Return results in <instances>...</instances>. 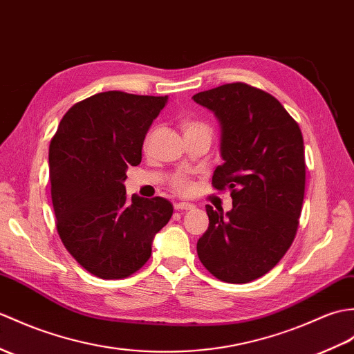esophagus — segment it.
<instances>
[{"label": "esophagus", "mask_w": 354, "mask_h": 354, "mask_svg": "<svg viewBox=\"0 0 354 354\" xmlns=\"http://www.w3.org/2000/svg\"><path fill=\"white\" fill-rule=\"evenodd\" d=\"M194 207L192 203H188V202H178V203H175V209H178V211H188V209H193Z\"/></svg>", "instance_id": "1"}]
</instances>
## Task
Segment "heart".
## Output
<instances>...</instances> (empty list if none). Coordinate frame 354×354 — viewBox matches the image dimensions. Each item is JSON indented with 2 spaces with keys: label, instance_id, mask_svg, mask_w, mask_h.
I'll return each mask as SVG.
<instances>
[{
  "label": "heart",
  "instance_id": "obj_1",
  "mask_svg": "<svg viewBox=\"0 0 354 354\" xmlns=\"http://www.w3.org/2000/svg\"><path fill=\"white\" fill-rule=\"evenodd\" d=\"M180 128H183V133H184V137H188V136H205L208 137L211 140V136H212V129L209 125H207L205 122H201V120H194V119H187L184 120L183 123H180ZM151 136L152 133L147 134L146 140H145V145L147 146V143H149L151 140ZM174 188L176 192L179 193H190L193 190V183L190 179H188L187 176H176L174 179Z\"/></svg>",
  "mask_w": 354,
  "mask_h": 354
}]
</instances>
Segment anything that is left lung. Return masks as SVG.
<instances>
[{"instance_id": "left-lung-1", "label": "left lung", "mask_w": 354, "mask_h": 354, "mask_svg": "<svg viewBox=\"0 0 354 354\" xmlns=\"http://www.w3.org/2000/svg\"><path fill=\"white\" fill-rule=\"evenodd\" d=\"M193 100L220 122L225 162L212 187L232 197L225 216L207 205L209 226L197 254L220 281L248 283L283 258L297 232L306 179L301 131L274 96L249 84H223Z\"/></svg>"}]
</instances>
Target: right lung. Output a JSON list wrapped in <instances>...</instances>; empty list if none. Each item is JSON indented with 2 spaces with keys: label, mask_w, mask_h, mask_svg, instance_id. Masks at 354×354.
Masks as SVG:
<instances>
[{
  "label": "right lung",
  "mask_w": 354,
  "mask_h": 354,
  "mask_svg": "<svg viewBox=\"0 0 354 354\" xmlns=\"http://www.w3.org/2000/svg\"><path fill=\"white\" fill-rule=\"evenodd\" d=\"M167 96L96 93L72 105L49 145L57 232L88 273L123 279L142 268L169 223L164 197H127V169L142 161L147 129Z\"/></svg>",
  "instance_id": "right-lung-1"
}]
</instances>
